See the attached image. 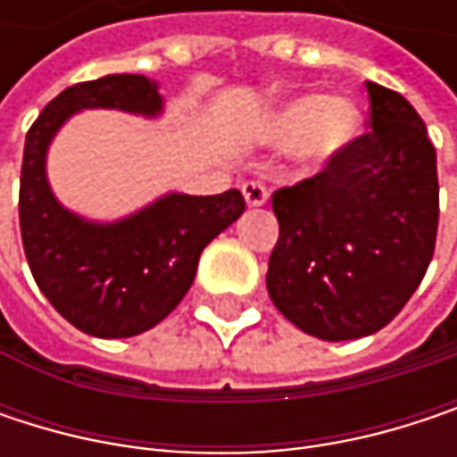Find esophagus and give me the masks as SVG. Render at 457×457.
Wrapping results in <instances>:
<instances>
[{
	"mask_svg": "<svg viewBox=\"0 0 457 457\" xmlns=\"http://www.w3.org/2000/svg\"><path fill=\"white\" fill-rule=\"evenodd\" d=\"M267 187L262 185V182H243V198H245V204L248 206H264L267 204Z\"/></svg>",
	"mask_w": 457,
	"mask_h": 457,
	"instance_id": "esophagus-1",
	"label": "esophagus"
}]
</instances>
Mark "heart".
<instances>
[{"label":"heart","instance_id":"heart-1","mask_svg":"<svg viewBox=\"0 0 457 457\" xmlns=\"http://www.w3.org/2000/svg\"><path fill=\"white\" fill-rule=\"evenodd\" d=\"M360 111L349 100L302 95L280 105L267 135L278 145H299L307 161L322 166L360 135Z\"/></svg>","mask_w":457,"mask_h":457}]
</instances>
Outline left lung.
<instances>
[{
	"label": "left lung",
	"mask_w": 457,
	"mask_h": 457,
	"mask_svg": "<svg viewBox=\"0 0 457 457\" xmlns=\"http://www.w3.org/2000/svg\"><path fill=\"white\" fill-rule=\"evenodd\" d=\"M368 132L315 177L272 193L280 235L272 304L322 341L362 338L400 315L434 256L436 150L411 103L368 81Z\"/></svg>",
	"instance_id": "1"
}]
</instances>
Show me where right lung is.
I'll return each mask as SVG.
<instances>
[{
    "label": "right lung",
    "instance_id": "1",
    "mask_svg": "<svg viewBox=\"0 0 457 457\" xmlns=\"http://www.w3.org/2000/svg\"><path fill=\"white\" fill-rule=\"evenodd\" d=\"M81 108L155 116L153 81L113 73L60 92L31 124L21 166V237L49 304L97 338H127L158 325L190 291L201 251L245 209L240 190L220 195L171 193L116 225H92L65 212L45 174L49 139Z\"/></svg>",
    "mask_w": 457,
    "mask_h": 457
}]
</instances>
